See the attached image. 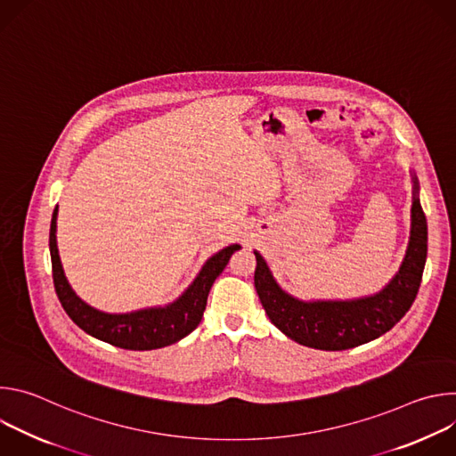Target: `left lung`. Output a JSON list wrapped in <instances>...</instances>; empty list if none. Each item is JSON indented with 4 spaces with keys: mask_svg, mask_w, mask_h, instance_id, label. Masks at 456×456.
Segmentation results:
<instances>
[{
    "mask_svg": "<svg viewBox=\"0 0 456 456\" xmlns=\"http://www.w3.org/2000/svg\"><path fill=\"white\" fill-rule=\"evenodd\" d=\"M411 236L397 276L379 294L352 301H299L280 289L265 259L256 254L254 287L269 319L290 339L317 350H348L392 330L411 308L426 265L428 224L413 176Z\"/></svg>",
    "mask_w": 456,
    "mask_h": 456,
    "instance_id": "obj_1",
    "label": "left lung"
}]
</instances>
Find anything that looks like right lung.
<instances>
[{
    "label": "right lung",
    "mask_w": 456,
    "mask_h": 456,
    "mask_svg": "<svg viewBox=\"0 0 456 456\" xmlns=\"http://www.w3.org/2000/svg\"><path fill=\"white\" fill-rule=\"evenodd\" d=\"M55 220L57 208L50 224V256L53 287L64 312L92 338L124 350L164 348L189 336L202 321L215 280L229 264L231 254L240 248V245H231L209 257L192 285L166 308H148L132 314H104L81 301L64 278L55 241Z\"/></svg>",
    "instance_id": "right-lung-1"
}]
</instances>
